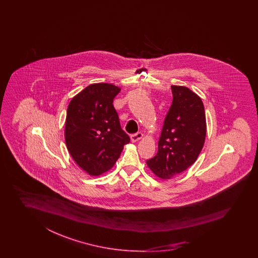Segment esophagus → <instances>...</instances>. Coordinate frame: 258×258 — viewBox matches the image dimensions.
Listing matches in <instances>:
<instances>
[{"label": "esophagus", "instance_id": "obj_1", "mask_svg": "<svg viewBox=\"0 0 258 258\" xmlns=\"http://www.w3.org/2000/svg\"><path fill=\"white\" fill-rule=\"evenodd\" d=\"M142 133H137V134H135V135H132L131 141L133 143L137 142V141H139V140H140V139H142Z\"/></svg>", "mask_w": 258, "mask_h": 258}]
</instances>
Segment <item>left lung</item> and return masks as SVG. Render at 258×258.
<instances>
[{"label":"left lung","instance_id":"obj_1","mask_svg":"<svg viewBox=\"0 0 258 258\" xmlns=\"http://www.w3.org/2000/svg\"><path fill=\"white\" fill-rule=\"evenodd\" d=\"M172 104L168 111L158 143V152L147 165L162 180L187 170L196 162L207 135L203 101L183 86H171Z\"/></svg>","mask_w":258,"mask_h":258}]
</instances>
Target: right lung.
<instances>
[{"instance_id": "obj_1", "label": "right lung", "mask_w": 258, "mask_h": 258, "mask_svg": "<svg viewBox=\"0 0 258 258\" xmlns=\"http://www.w3.org/2000/svg\"><path fill=\"white\" fill-rule=\"evenodd\" d=\"M121 88L95 83L71 99L67 108L64 138L73 159L90 176L110 170L130 138L121 130L112 105Z\"/></svg>"}]
</instances>
